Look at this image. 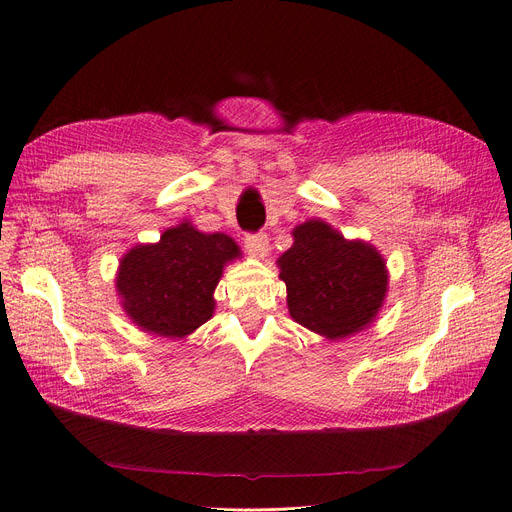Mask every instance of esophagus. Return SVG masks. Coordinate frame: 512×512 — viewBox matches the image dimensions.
<instances>
[{
	"label": "esophagus",
	"instance_id": "1",
	"mask_svg": "<svg viewBox=\"0 0 512 512\" xmlns=\"http://www.w3.org/2000/svg\"><path fill=\"white\" fill-rule=\"evenodd\" d=\"M244 247L255 259H265L270 253V238L268 234H249L244 238Z\"/></svg>",
	"mask_w": 512,
	"mask_h": 512
}]
</instances>
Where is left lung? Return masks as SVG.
Segmentation results:
<instances>
[{"label": "left lung", "instance_id": "obj_1", "mask_svg": "<svg viewBox=\"0 0 512 512\" xmlns=\"http://www.w3.org/2000/svg\"><path fill=\"white\" fill-rule=\"evenodd\" d=\"M293 247L278 257L291 318L316 335L339 341L366 330L387 299V261L374 244L349 240L324 219H307Z\"/></svg>", "mask_w": 512, "mask_h": 512}]
</instances>
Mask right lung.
Returning <instances> with one entry per match:
<instances>
[{
  "instance_id": "right-lung-1",
  "label": "right lung",
  "mask_w": 512,
  "mask_h": 512,
  "mask_svg": "<svg viewBox=\"0 0 512 512\" xmlns=\"http://www.w3.org/2000/svg\"><path fill=\"white\" fill-rule=\"evenodd\" d=\"M238 257L234 238L201 232L184 219L159 242L136 244L121 257L115 278L121 307L148 335L186 339L213 318L217 282Z\"/></svg>"
}]
</instances>
